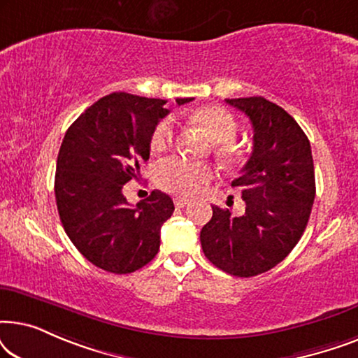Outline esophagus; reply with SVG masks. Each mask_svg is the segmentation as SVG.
<instances>
[{
    "instance_id": "obj_1",
    "label": "esophagus",
    "mask_w": 358,
    "mask_h": 358,
    "mask_svg": "<svg viewBox=\"0 0 358 358\" xmlns=\"http://www.w3.org/2000/svg\"><path fill=\"white\" fill-rule=\"evenodd\" d=\"M187 203H189V200H185V199H176L174 200L176 208H184Z\"/></svg>"
}]
</instances>
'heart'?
<instances>
[{"mask_svg": "<svg viewBox=\"0 0 358 358\" xmlns=\"http://www.w3.org/2000/svg\"><path fill=\"white\" fill-rule=\"evenodd\" d=\"M195 120L208 131L213 141H217V155L231 161L236 158L233 141L238 136V120L231 112L220 106H207L195 112ZM178 136V122L174 115H166L151 131V150H168ZM213 168L207 163L185 159L182 156H171L159 161L155 168L156 182L163 190L179 197H192L199 194L213 179Z\"/></svg>", "mask_w": 358, "mask_h": 358, "instance_id": "1", "label": "heart"}]
</instances>
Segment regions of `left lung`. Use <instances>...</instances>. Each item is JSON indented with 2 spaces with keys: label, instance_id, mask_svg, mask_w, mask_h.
I'll use <instances>...</instances> for the list:
<instances>
[{
  "label": "left lung",
  "instance_id": "obj_1",
  "mask_svg": "<svg viewBox=\"0 0 358 358\" xmlns=\"http://www.w3.org/2000/svg\"><path fill=\"white\" fill-rule=\"evenodd\" d=\"M251 120L252 153L233 187L246 210L213 205L200 231L205 257L223 272L254 277L282 262L300 241L316 195L310 140L293 117L261 96L227 99Z\"/></svg>",
  "mask_w": 358,
  "mask_h": 358
}]
</instances>
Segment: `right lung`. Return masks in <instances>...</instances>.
Segmentation results:
<instances>
[{
  "instance_id": "add662e5",
  "label": "right lung",
  "mask_w": 358,
  "mask_h": 358,
  "mask_svg": "<svg viewBox=\"0 0 358 358\" xmlns=\"http://www.w3.org/2000/svg\"><path fill=\"white\" fill-rule=\"evenodd\" d=\"M192 97L176 99L185 104ZM164 99L127 92L101 97L66 130L57 158L55 199L65 233L91 264L130 273L159 251V231L174 212L173 199L153 190L130 207L124 185L150 158V138L168 115Z\"/></svg>"
}]
</instances>
